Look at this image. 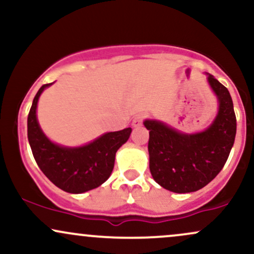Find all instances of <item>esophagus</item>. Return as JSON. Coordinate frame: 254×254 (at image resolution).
<instances>
[{"label":"esophagus","instance_id":"1","mask_svg":"<svg viewBox=\"0 0 254 254\" xmlns=\"http://www.w3.org/2000/svg\"><path fill=\"white\" fill-rule=\"evenodd\" d=\"M143 121H144V116L143 115L136 116V117L133 118V121H132V127H141V125L143 124Z\"/></svg>","mask_w":254,"mask_h":254}]
</instances>
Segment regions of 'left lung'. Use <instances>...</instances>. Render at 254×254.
I'll use <instances>...</instances> for the list:
<instances>
[{"label":"left lung","mask_w":254,"mask_h":254,"mask_svg":"<svg viewBox=\"0 0 254 254\" xmlns=\"http://www.w3.org/2000/svg\"><path fill=\"white\" fill-rule=\"evenodd\" d=\"M208 82L218 101V112L202 132L184 133L167 124L145 119L149 130V168L160 186L176 193L200 190L220 173L237 133V118L228 89L212 75Z\"/></svg>","instance_id":"1"}]
</instances>
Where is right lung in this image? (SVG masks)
I'll return each mask as SVG.
<instances>
[{
    "label": "right lung",
    "mask_w": 254,
    "mask_h": 254,
    "mask_svg": "<svg viewBox=\"0 0 254 254\" xmlns=\"http://www.w3.org/2000/svg\"><path fill=\"white\" fill-rule=\"evenodd\" d=\"M44 84L33 99L27 118V137L34 160L42 172L61 190L83 193L109 179L115 166L116 153L129 139L131 127L106 132L82 147H63L51 142L37 119V105Z\"/></svg>",
    "instance_id": "right-lung-1"
}]
</instances>
